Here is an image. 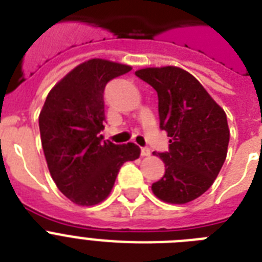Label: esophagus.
Here are the masks:
<instances>
[{"label":"esophagus","instance_id":"esophagus-1","mask_svg":"<svg viewBox=\"0 0 262 262\" xmlns=\"http://www.w3.org/2000/svg\"><path fill=\"white\" fill-rule=\"evenodd\" d=\"M151 155V149L148 147H143L141 148V156H149Z\"/></svg>","mask_w":262,"mask_h":262}]
</instances>
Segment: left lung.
<instances>
[{
  "label": "left lung",
  "instance_id": "1",
  "mask_svg": "<svg viewBox=\"0 0 262 262\" xmlns=\"http://www.w3.org/2000/svg\"><path fill=\"white\" fill-rule=\"evenodd\" d=\"M136 76L158 92L160 129L170 137L168 151L158 154L164 175L152 183V191L166 203L193 201L211 187L227 156L226 113L181 68H147Z\"/></svg>",
  "mask_w": 262,
  "mask_h": 262
}]
</instances>
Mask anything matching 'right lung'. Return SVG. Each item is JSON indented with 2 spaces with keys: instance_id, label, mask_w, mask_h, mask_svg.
<instances>
[{
  "instance_id": "1",
  "label": "right lung",
  "mask_w": 262,
  "mask_h": 262,
  "mask_svg": "<svg viewBox=\"0 0 262 262\" xmlns=\"http://www.w3.org/2000/svg\"><path fill=\"white\" fill-rule=\"evenodd\" d=\"M132 68L94 58L80 63L49 92L39 115L47 167L61 193L77 205H95L114 186L119 168L140 148L103 140L104 88Z\"/></svg>"
}]
</instances>
